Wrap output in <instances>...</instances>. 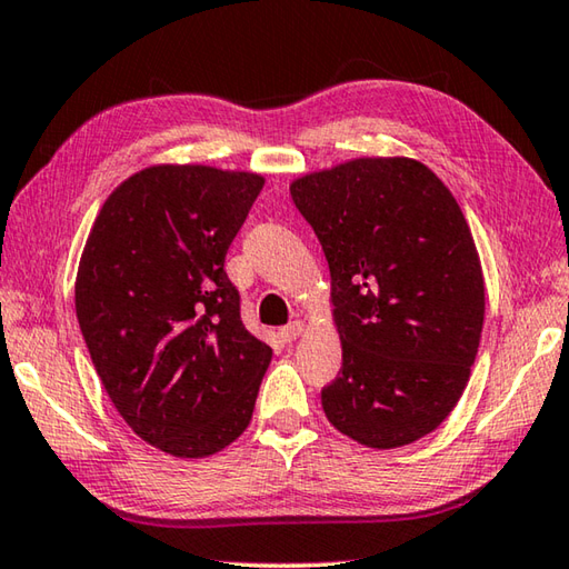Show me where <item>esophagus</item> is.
<instances>
[{
	"label": "esophagus",
	"mask_w": 569,
	"mask_h": 569,
	"mask_svg": "<svg viewBox=\"0 0 569 569\" xmlns=\"http://www.w3.org/2000/svg\"><path fill=\"white\" fill-rule=\"evenodd\" d=\"M302 331H305L302 321H289L287 327L280 329V339L284 341V345H289V341H295L299 335H302Z\"/></svg>",
	"instance_id": "1"
}]
</instances>
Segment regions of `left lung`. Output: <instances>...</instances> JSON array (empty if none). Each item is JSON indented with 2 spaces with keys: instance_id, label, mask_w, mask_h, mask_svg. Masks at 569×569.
Listing matches in <instances>:
<instances>
[{
  "instance_id": "left-lung-1",
  "label": "left lung",
  "mask_w": 569,
  "mask_h": 569,
  "mask_svg": "<svg viewBox=\"0 0 569 569\" xmlns=\"http://www.w3.org/2000/svg\"><path fill=\"white\" fill-rule=\"evenodd\" d=\"M289 192L331 274L341 371L321 389L329 423L381 451L436 431L466 389L486 317L451 190L413 158H353Z\"/></svg>"
}]
</instances>
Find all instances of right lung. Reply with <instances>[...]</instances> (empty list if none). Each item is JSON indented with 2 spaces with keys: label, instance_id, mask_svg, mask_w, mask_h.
I'll list each match as a JSON object with an SVG mask.
<instances>
[{
  "label": "right lung",
  "instance_id": "obj_1",
  "mask_svg": "<svg viewBox=\"0 0 569 569\" xmlns=\"http://www.w3.org/2000/svg\"><path fill=\"white\" fill-rule=\"evenodd\" d=\"M264 178L212 166L138 170L103 202L77 274V317L116 411L176 458L248 428L272 349L240 319L224 254Z\"/></svg>",
  "mask_w": 569,
  "mask_h": 569
}]
</instances>
